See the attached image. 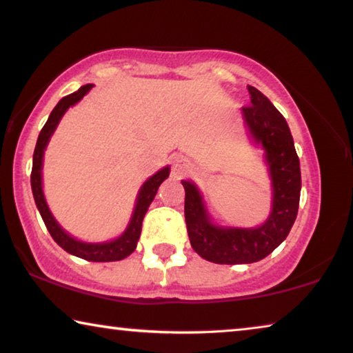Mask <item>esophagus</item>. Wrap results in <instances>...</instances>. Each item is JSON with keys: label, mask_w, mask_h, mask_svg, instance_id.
I'll return each instance as SVG.
<instances>
[{"label": "esophagus", "mask_w": 353, "mask_h": 353, "mask_svg": "<svg viewBox=\"0 0 353 353\" xmlns=\"http://www.w3.org/2000/svg\"><path fill=\"white\" fill-rule=\"evenodd\" d=\"M187 171H188V161L183 159L182 155L172 157V160H171V172H172V176L177 177V179H181L182 176L187 174Z\"/></svg>", "instance_id": "obj_1"}]
</instances>
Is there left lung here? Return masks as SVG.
<instances>
[{
    "instance_id": "8db88e82",
    "label": "left lung",
    "mask_w": 353,
    "mask_h": 353,
    "mask_svg": "<svg viewBox=\"0 0 353 353\" xmlns=\"http://www.w3.org/2000/svg\"><path fill=\"white\" fill-rule=\"evenodd\" d=\"M247 88L250 106L243 108V115L252 139L265 150L272 181L270 217L256 228L219 227L210 220L198 187L182 181L190 244L199 256L219 265L255 263L270 255L290 233L299 206L301 170L287 120L260 90Z\"/></svg>"
}]
</instances>
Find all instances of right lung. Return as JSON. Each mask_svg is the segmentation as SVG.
<instances>
[{"mask_svg": "<svg viewBox=\"0 0 353 353\" xmlns=\"http://www.w3.org/2000/svg\"><path fill=\"white\" fill-rule=\"evenodd\" d=\"M92 87V83H87V85H82L79 88L77 92L61 98L59 104H57L54 110L50 112L46 125L42 126L33 154L31 190H33L34 203L36 206H38V210L42 220H44L47 230H49L50 236L63 250H66L68 254L76 255L79 259H83L87 261H119L126 259V256L134 252L136 244H138V239L141 236V228H143L144 215L147 212V209H149L150 203L154 201L160 183L170 176V166L163 168V170H160L157 174L147 179L144 182V185L141 187V190L138 193V198H136V206L133 210V215H131L128 227H126L122 236H119V238L114 241H109V243H82V241H77L72 238V236L68 234L66 231L60 227L59 222L54 219V215H52L50 209L46 203L44 192H42V159H44V150L47 144H49L50 136L54 134L57 125H59L60 119L63 117V114L66 112L68 108L74 106L76 103L81 101V99L90 92Z\"/></svg>", "mask_w": 353, "mask_h": 353, "instance_id": "right-lung-1", "label": "right lung"}]
</instances>
